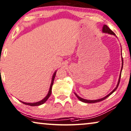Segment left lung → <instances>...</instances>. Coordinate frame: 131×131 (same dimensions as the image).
<instances>
[{"instance_id":"obj_1","label":"left lung","mask_w":131,"mask_h":131,"mask_svg":"<svg viewBox=\"0 0 131 131\" xmlns=\"http://www.w3.org/2000/svg\"><path fill=\"white\" fill-rule=\"evenodd\" d=\"M103 32H106V33H108V34H113V35H115V33H114L113 31H112L111 29H110L109 28H108V27L106 25H104V26H103ZM123 58H122V69L121 70H122V68H123ZM121 73H122V72H121V74H120V76H119V81H118V83H117V86H116V87L115 89H114L113 91H112L111 93H110L109 94H108L107 95H106V97H103V98H102V99H99V100H85V99H82V98H81L80 97H79L78 95L76 93H75V95H76V96L77 97V98H78L79 100H80V101H81V102H84V103H97V102H101V101H103V100H105V99H106V98H107V97H108V96H110V95L112 94V93H113V92H115V90L117 89V87H118V86H119V82H120V80H121Z\"/></svg>"}]
</instances>
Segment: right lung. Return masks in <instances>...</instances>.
<instances>
[{"mask_svg": "<svg viewBox=\"0 0 131 131\" xmlns=\"http://www.w3.org/2000/svg\"><path fill=\"white\" fill-rule=\"evenodd\" d=\"M56 72H55L54 74L53 75V78H52V81H51V83L50 85V90L49 91V93H48L47 95L46 96V97L43 100L40 101V102H36V103H25V102H21V101H20V102H21L25 104H27V105H29V106H39V105H41V104H43V103H45L46 101L47 100V99L49 98V97L51 95V88H52V85L53 84V82H54V78H55V76H56Z\"/></svg>", "mask_w": 131, "mask_h": 131, "instance_id": "obj_1", "label": "right lung"}]
</instances>
